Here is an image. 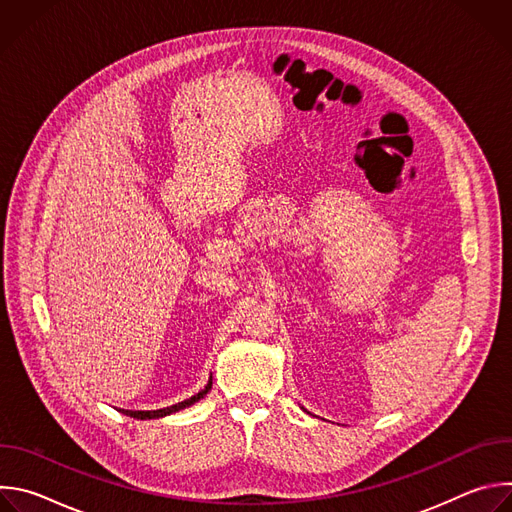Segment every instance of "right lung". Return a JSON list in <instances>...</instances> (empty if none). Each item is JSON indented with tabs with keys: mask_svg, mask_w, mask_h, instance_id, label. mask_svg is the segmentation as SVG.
Masks as SVG:
<instances>
[{
	"mask_svg": "<svg viewBox=\"0 0 512 512\" xmlns=\"http://www.w3.org/2000/svg\"><path fill=\"white\" fill-rule=\"evenodd\" d=\"M210 389H212V377L208 379L206 387H204L200 393L192 395L190 399H186V401H182V403H176V405H170V407H164V409H156V411H129V409H119V411H121L123 415H127V417L141 419V421H145V419H162V417H166V415L178 413V411H182V409H186V407H190V405L198 403V401H200V399H202Z\"/></svg>",
	"mask_w": 512,
	"mask_h": 512,
	"instance_id": "right-lung-1",
	"label": "right lung"
}]
</instances>
